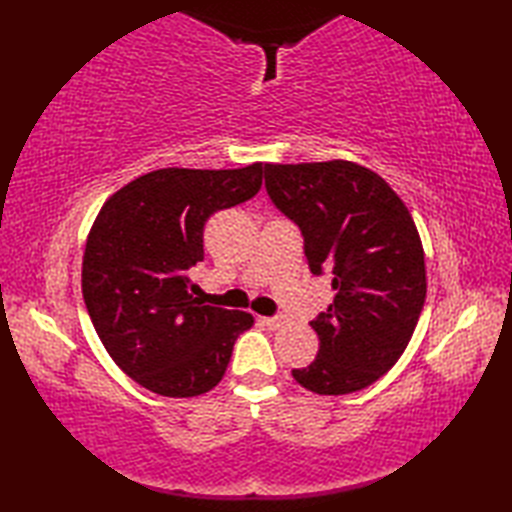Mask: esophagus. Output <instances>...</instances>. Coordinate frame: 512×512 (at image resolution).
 <instances>
[{"label":"esophagus","mask_w":512,"mask_h":512,"mask_svg":"<svg viewBox=\"0 0 512 512\" xmlns=\"http://www.w3.org/2000/svg\"><path fill=\"white\" fill-rule=\"evenodd\" d=\"M262 323L266 325V328L268 330H279V328H284V319H281V317H264L262 319Z\"/></svg>","instance_id":"34e87169"}]
</instances>
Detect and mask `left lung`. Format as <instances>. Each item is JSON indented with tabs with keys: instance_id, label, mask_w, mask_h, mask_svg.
I'll use <instances>...</instances> for the list:
<instances>
[{
	"instance_id": "left-lung-1",
	"label": "left lung",
	"mask_w": 512,
	"mask_h": 512,
	"mask_svg": "<svg viewBox=\"0 0 512 512\" xmlns=\"http://www.w3.org/2000/svg\"><path fill=\"white\" fill-rule=\"evenodd\" d=\"M264 169L270 200L301 228L310 270L332 275L334 301L310 323L319 354L292 376L319 396L365 389L405 352L427 297L413 217L378 173L350 160Z\"/></svg>"
}]
</instances>
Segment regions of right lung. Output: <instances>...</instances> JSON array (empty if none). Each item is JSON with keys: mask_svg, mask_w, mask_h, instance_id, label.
Wrapping results in <instances>:
<instances>
[{"mask_svg": "<svg viewBox=\"0 0 512 512\" xmlns=\"http://www.w3.org/2000/svg\"><path fill=\"white\" fill-rule=\"evenodd\" d=\"M262 162L242 169H156L118 189L83 253L85 308L112 361L154 394L191 398L220 383L253 314L202 306L189 270L204 224L253 198Z\"/></svg>", "mask_w": 512, "mask_h": 512, "instance_id": "1", "label": "right lung"}]
</instances>
